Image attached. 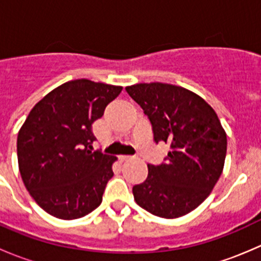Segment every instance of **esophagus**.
I'll use <instances>...</instances> for the list:
<instances>
[{
    "mask_svg": "<svg viewBox=\"0 0 261 261\" xmlns=\"http://www.w3.org/2000/svg\"><path fill=\"white\" fill-rule=\"evenodd\" d=\"M118 159H120L121 162H125V160L131 159V156L130 155H120V156H118Z\"/></svg>",
    "mask_w": 261,
    "mask_h": 261,
    "instance_id": "34e87169",
    "label": "esophagus"
}]
</instances>
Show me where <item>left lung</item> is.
Listing matches in <instances>:
<instances>
[{
	"mask_svg": "<svg viewBox=\"0 0 261 261\" xmlns=\"http://www.w3.org/2000/svg\"><path fill=\"white\" fill-rule=\"evenodd\" d=\"M126 91L149 117L154 140L172 147L165 164H147L146 180L133 188L135 202L158 217H181L210 196L222 174L225 128L215 110L184 87L154 82Z\"/></svg>",
	"mask_w": 261,
	"mask_h": 261,
	"instance_id": "1",
	"label": "left lung"
}]
</instances>
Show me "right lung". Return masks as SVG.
I'll return each mask as SVG.
<instances>
[{
    "instance_id": "1",
    "label": "right lung",
    "mask_w": 261,
    "mask_h": 261,
    "mask_svg": "<svg viewBox=\"0 0 261 261\" xmlns=\"http://www.w3.org/2000/svg\"><path fill=\"white\" fill-rule=\"evenodd\" d=\"M121 86L74 80L38 102L17 135L18 170L34 201L60 220H75L101 204L117 158L92 151V123Z\"/></svg>"
}]
</instances>
